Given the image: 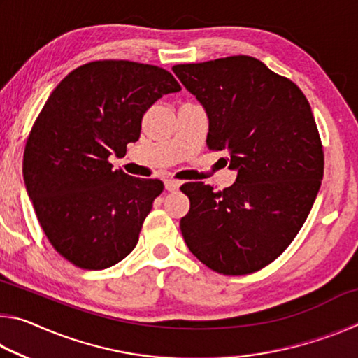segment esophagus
Masks as SVG:
<instances>
[{
	"label": "esophagus",
	"mask_w": 358,
	"mask_h": 358,
	"mask_svg": "<svg viewBox=\"0 0 358 358\" xmlns=\"http://www.w3.org/2000/svg\"><path fill=\"white\" fill-rule=\"evenodd\" d=\"M180 181L178 180H172V178H166L164 180V186H166V189L167 191H177L178 187H180Z\"/></svg>",
	"instance_id": "1"
}]
</instances>
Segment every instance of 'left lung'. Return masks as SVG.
Listing matches in <instances>:
<instances>
[{
  "label": "left lung",
  "mask_w": 358,
  "mask_h": 358,
  "mask_svg": "<svg viewBox=\"0 0 358 358\" xmlns=\"http://www.w3.org/2000/svg\"><path fill=\"white\" fill-rule=\"evenodd\" d=\"M172 71L208 117L207 145L227 151L224 191L186 183L180 229L189 251L222 275L264 268L292 243L320 187L324 151L310 102L289 78L246 55Z\"/></svg>",
  "instance_id": "left-lung-1"
}]
</instances>
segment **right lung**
<instances>
[{
    "label": "right lung",
    "instance_id": "add662e5",
    "mask_svg": "<svg viewBox=\"0 0 358 358\" xmlns=\"http://www.w3.org/2000/svg\"><path fill=\"white\" fill-rule=\"evenodd\" d=\"M181 87L157 66L106 59L69 72L48 96L23 155V178L52 246L85 270L134 250L162 181L115 171L141 137L142 117Z\"/></svg>",
    "mask_w": 358,
    "mask_h": 358
}]
</instances>
